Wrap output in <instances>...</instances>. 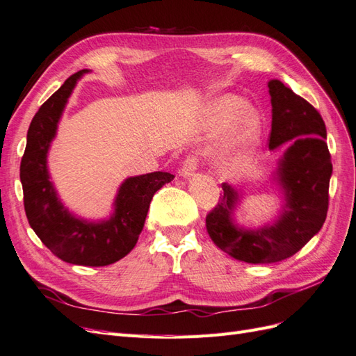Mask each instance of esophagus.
Masks as SVG:
<instances>
[{
  "mask_svg": "<svg viewBox=\"0 0 356 356\" xmlns=\"http://www.w3.org/2000/svg\"><path fill=\"white\" fill-rule=\"evenodd\" d=\"M195 170H197V159L194 156H189L188 159H185L184 165L180 167L179 175L184 177V179H189L191 176L194 175Z\"/></svg>",
  "mask_w": 356,
  "mask_h": 356,
  "instance_id": "1",
  "label": "esophagus"
}]
</instances>
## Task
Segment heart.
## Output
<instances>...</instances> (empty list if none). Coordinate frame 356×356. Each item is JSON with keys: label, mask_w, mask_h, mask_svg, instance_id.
<instances>
[{"label": "heart", "mask_w": 356, "mask_h": 356, "mask_svg": "<svg viewBox=\"0 0 356 356\" xmlns=\"http://www.w3.org/2000/svg\"><path fill=\"white\" fill-rule=\"evenodd\" d=\"M239 115L241 117L234 126L224 154V162L229 165L239 163L259 140L261 129L260 114L256 108L250 106L247 99L238 95H222L216 97L211 105V111H209V118L215 127L227 126Z\"/></svg>", "instance_id": "b5f03b06"}]
</instances>
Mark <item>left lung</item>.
<instances>
[{"instance_id": "1", "label": "left lung", "mask_w": 356, "mask_h": 356, "mask_svg": "<svg viewBox=\"0 0 356 356\" xmlns=\"http://www.w3.org/2000/svg\"><path fill=\"white\" fill-rule=\"evenodd\" d=\"M272 105L269 150L287 147L270 180L281 193L275 220L257 229L239 225L236 211L242 189L222 184L221 202L206 218V229L218 248L247 263L289 259L318 233L326 220L327 189L332 175L323 118L305 99L278 79L268 83Z\"/></svg>"}]
</instances>
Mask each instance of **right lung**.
<instances>
[{"mask_svg":"<svg viewBox=\"0 0 356 356\" xmlns=\"http://www.w3.org/2000/svg\"><path fill=\"white\" fill-rule=\"evenodd\" d=\"M88 72L83 69L67 78L35 113L26 134L21 184L26 218L44 247L63 261L96 268L111 265L132 251L154 193L175 176L154 171L124 179L114 197L113 212L102 220L81 218L61 202L51 180L48 153L72 91Z\"/></svg>","mask_w":356,"mask_h":356,"instance_id":"right-lung-1","label":"right lung"}]
</instances>
